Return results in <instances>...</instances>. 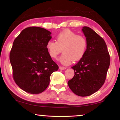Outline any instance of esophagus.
I'll return each mask as SVG.
<instances>
[{
  "mask_svg": "<svg viewBox=\"0 0 120 120\" xmlns=\"http://www.w3.org/2000/svg\"><path fill=\"white\" fill-rule=\"evenodd\" d=\"M67 68L66 67H64V66H59V69L61 70H64L66 69Z\"/></svg>",
  "mask_w": 120,
  "mask_h": 120,
  "instance_id": "obj_1",
  "label": "esophagus"
}]
</instances>
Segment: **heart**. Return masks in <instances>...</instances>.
<instances>
[{"instance_id": "obj_1", "label": "heart", "mask_w": 120, "mask_h": 120, "mask_svg": "<svg viewBox=\"0 0 120 120\" xmlns=\"http://www.w3.org/2000/svg\"><path fill=\"white\" fill-rule=\"evenodd\" d=\"M87 42L82 35H78L70 30H66L59 33L56 38V41H49L46 49L49 56L52 59H56L61 52L60 58L62 64H69L71 62L81 59L86 52Z\"/></svg>"}]
</instances>
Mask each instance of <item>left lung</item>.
Instances as JSON below:
<instances>
[{"mask_svg":"<svg viewBox=\"0 0 120 120\" xmlns=\"http://www.w3.org/2000/svg\"><path fill=\"white\" fill-rule=\"evenodd\" d=\"M82 30L86 38L87 49L84 56L72 67L75 75L68 84L73 93L84 97L94 94L104 84L110 56L102 38L87 26Z\"/></svg>","mask_w":120,"mask_h":120,"instance_id":"1","label":"left lung"}]
</instances>
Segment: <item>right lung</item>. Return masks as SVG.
Listing matches in <instances>:
<instances>
[{
    "mask_svg": "<svg viewBox=\"0 0 120 120\" xmlns=\"http://www.w3.org/2000/svg\"><path fill=\"white\" fill-rule=\"evenodd\" d=\"M51 34L45 28L31 26L24 29L13 42L9 54L13 79L20 88L30 94L44 92L52 72L59 69L46 49Z\"/></svg>",
    "mask_w": 120,
    "mask_h": 120,
    "instance_id": "add662e5",
    "label": "right lung"
}]
</instances>
